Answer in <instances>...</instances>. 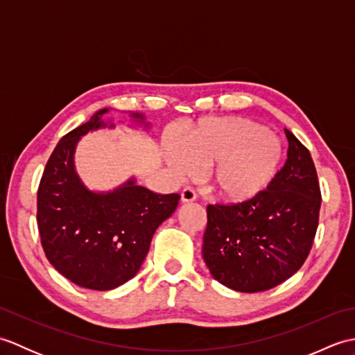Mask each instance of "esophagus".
Masks as SVG:
<instances>
[{"instance_id":"34e87169","label":"esophagus","mask_w":355,"mask_h":355,"mask_svg":"<svg viewBox=\"0 0 355 355\" xmlns=\"http://www.w3.org/2000/svg\"><path fill=\"white\" fill-rule=\"evenodd\" d=\"M195 198H197V193H195L192 187L187 186L182 191V201L183 202H192V201H195Z\"/></svg>"}]
</instances>
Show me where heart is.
I'll list each match as a JSON object with an SVG mask.
<instances>
[{"mask_svg":"<svg viewBox=\"0 0 355 355\" xmlns=\"http://www.w3.org/2000/svg\"><path fill=\"white\" fill-rule=\"evenodd\" d=\"M168 160L177 175L210 168L207 180L220 197L244 201L273 182L282 162V146L250 120L209 119L186 135L182 146L169 143Z\"/></svg>","mask_w":355,"mask_h":355,"instance_id":"obj_1","label":"heart"}]
</instances>
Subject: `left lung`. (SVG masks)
Here are the masks:
<instances>
[{"instance_id":"obj_1","label":"left lung","mask_w":355,"mask_h":355,"mask_svg":"<svg viewBox=\"0 0 355 355\" xmlns=\"http://www.w3.org/2000/svg\"><path fill=\"white\" fill-rule=\"evenodd\" d=\"M286 160L267 189L230 205L207 206L202 258L218 282L258 293L291 277L310 254L322 193L308 150L291 131Z\"/></svg>"}]
</instances>
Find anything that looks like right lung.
Wrapping results in <instances>:
<instances>
[{
	"label": "right lung",
	"mask_w": 355,
	"mask_h": 355,
	"mask_svg": "<svg viewBox=\"0 0 355 355\" xmlns=\"http://www.w3.org/2000/svg\"><path fill=\"white\" fill-rule=\"evenodd\" d=\"M97 111L65 134L37 187L36 221L49 262L73 284L107 291L130 281L145 261L150 239L178 206L180 195H160L130 180L110 193L89 192L74 171L80 135L105 126ZM141 117V114H134Z\"/></svg>",
	"instance_id": "right-lung-1"
}]
</instances>
